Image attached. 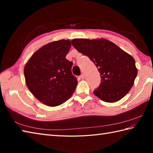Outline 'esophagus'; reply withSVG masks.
<instances>
[{
    "label": "esophagus",
    "instance_id": "obj_1",
    "mask_svg": "<svg viewBox=\"0 0 153 153\" xmlns=\"http://www.w3.org/2000/svg\"><path fill=\"white\" fill-rule=\"evenodd\" d=\"M80 77H81V78L83 79L84 78H85V75H84V74H82L80 76Z\"/></svg>",
    "mask_w": 153,
    "mask_h": 153
}]
</instances>
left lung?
Returning a JSON list of instances; mask_svg holds the SVG:
<instances>
[{
    "instance_id": "left-lung-1",
    "label": "left lung",
    "mask_w": 153,
    "mask_h": 153,
    "mask_svg": "<svg viewBox=\"0 0 153 153\" xmlns=\"http://www.w3.org/2000/svg\"><path fill=\"white\" fill-rule=\"evenodd\" d=\"M71 43L98 68L101 82L93 91L97 97L106 102H115L130 91L137 75L131 55L105 39H74Z\"/></svg>"
}]
</instances>
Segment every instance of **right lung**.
Segmentation results:
<instances>
[{"mask_svg":"<svg viewBox=\"0 0 153 153\" xmlns=\"http://www.w3.org/2000/svg\"><path fill=\"white\" fill-rule=\"evenodd\" d=\"M70 40L44 45L32 55L24 67L25 83L33 96L49 106H56L70 98L77 80L71 73L72 62L66 58Z\"/></svg>","mask_w":153,"mask_h":153,"instance_id":"add662e5","label":"right lung"}]
</instances>
